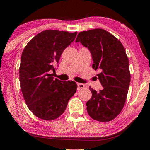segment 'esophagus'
I'll list each match as a JSON object with an SVG mask.
<instances>
[{
	"label": "esophagus",
	"mask_w": 150,
	"mask_h": 150,
	"mask_svg": "<svg viewBox=\"0 0 150 150\" xmlns=\"http://www.w3.org/2000/svg\"><path fill=\"white\" fill-rule=\"evenodd\" d=\"M85 87V85L83 84V83H77V89L80 90L81 88H83Z\"/></svg>",
	"instance_id": "obj_1"
}]
</instances>
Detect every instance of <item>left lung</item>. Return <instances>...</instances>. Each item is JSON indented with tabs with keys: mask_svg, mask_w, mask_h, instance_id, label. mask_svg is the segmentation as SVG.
<instances>
[{
	"mask_svg": "<svg viewBox=\"0 0 150 150\" xmlns=\"http://www.w3.org/2000/svg\"><path fill=\"white\" fill-rule=\"evenodd\" d=\"M87 47L92 55L102 90L89 88L92 97L86 103L87 112L94 120L108 122L117 116L126 102L130 83L129 61L124 47L116 38L103 29L79 33L75 42Z\"/></svg>",
	"mask_w": 150,
	"mask_h": 150,
	"instance_id": "8db88e82",
	"label": "left lung"
}]
</instances>
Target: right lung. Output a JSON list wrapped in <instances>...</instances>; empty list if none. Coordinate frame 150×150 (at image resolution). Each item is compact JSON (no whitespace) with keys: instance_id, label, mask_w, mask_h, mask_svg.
Masks as SVG:
<instances>
[{"instance_id":"add662e5","label":"right lung","mask_w":150,"mask_h":150,"mask_svg":"<svg viewBox=\"0 0 150 150\" xmlns=\"http://www.w3.org/2000/svg\"><path fill=\"white\" fill-rule=\"evenodd\" d=\"M77 34L45 30L28 43L22 54L19 75L22 95L30 111L43 120L62 115L77 91L75 81L54 79L51 73Z\"/></svg>"}]
</instances>
